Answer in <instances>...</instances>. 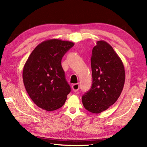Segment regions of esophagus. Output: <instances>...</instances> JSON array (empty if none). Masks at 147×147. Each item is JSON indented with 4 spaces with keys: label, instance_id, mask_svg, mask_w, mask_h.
<instances>
[{
    "label": "esophagus",
    "instance_id": "obj_1",
    "mask_svg": "<svg viewBox=\"0 0 147 147\" xmlns=\"http://www.w3.org/2000/svg\"><path fill=\"white\" fill-rule=\"evenodd\" d=\"M72 88H73V90L74 92H77L80 88V85L78 83L73 84V85H72Z\"/></svg>",
    "mask_w": 147,
    "mask_h": 147
}]
</instances>
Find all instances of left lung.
<instances>
[{"instance_id":"8db88e82","label":"left lung","mask_w":147,"mask_h":147,"mask_svg":"<svg viewBox=\"0 0 147 147\" xmlns=\"http://www.w3.org/2000/svg\"><path fill=\"white\" fill-rule=\"evenodd\" d=\"M92 88L82 96L87 111L99 114L107 110L119 97L125 82V71L121 59L104 40L96 42L91 58Z\"/></svg>"}]
</instances>
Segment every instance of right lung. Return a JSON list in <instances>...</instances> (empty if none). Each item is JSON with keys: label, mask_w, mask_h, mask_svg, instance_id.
<instances>
[{"label": "right lung", "mask_w": 147, "mask_h": 147, "mask_svg": "<svg viewBox=\"0 0 147 147\" xmlns=\"http://www.w3.org/2000/svg\"><path fill=\"white\" fill-rule=\"evenodd\" d=\"M74 45L59 39L45 40L36 47L24 65L23 79L26 92L43 110L53 111L61 107L71 92L61 60Z\"/></svg>", "instance_id": "obj_1"}]
</instances>
